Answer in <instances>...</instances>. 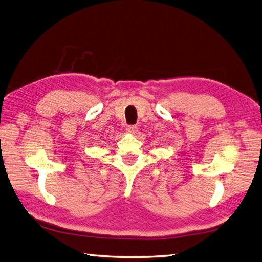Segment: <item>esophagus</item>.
<instances>
[{"instance_id": "34e87169", "label": "esophagus", "mask_w": 262, "mask_h": 262, "mask_svg": "<svg viewBox=\"0 0 262 262\" xmlns=\"http://www.w3.org/2000/svg\"><path fill=\"white\" fill-rule=\"evenodd\" d=\"M137 130H138L137 125H127L126 129H125L126 133H130V135H135V133L137 132Z\"/></svg>"}]
</instances>
